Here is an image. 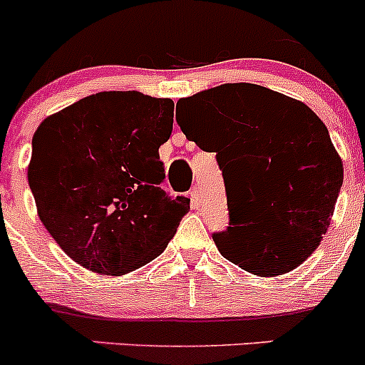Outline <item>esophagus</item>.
Listing matches in <instances>:
<instances>
[{
	"mask_svg": "<svg viewBox=\"0 0 365 365\" xmlns=\"http://www.w3.org/2000/svg\"><path fill=\"white\" fill-rule=\"evenodd\" d=\"M190 201H192V206L194 208H197V206H200V203H201V190H200V187H192V189H190Z\"/></svg>",
	"mask_w": 365,
	"mask_h": 365,
	"instance_id": "1",
	"label": "esophagus"
}]
</instances>
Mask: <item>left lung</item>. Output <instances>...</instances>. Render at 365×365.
Instances as JSON below:
<instances>
[{"mask_svg": "<svg viewBox=\"0 0 365 365\" xmlns=\"http://www.w3.org/2000/svg\"><path fill=\"white\" fill-rule=\"evenodd\" d=\"M178 106L189 109L185 120L176 118L183 134L203 150L206 130L215 134L233 171L230 226L212 235L219 252L263 277L302 264L329 230L342 185L325 123L302 102L249 83L222 84ZM217 162L220 168V153Z\"/></svg>", "mask_w": 365, "mask_h": 365, "instance_id": "obj_1", "label": "left lung"}]
</instances>
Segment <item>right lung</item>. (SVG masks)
<instances>
[{
  "label": "right lung",
  "mask_w": 365,
  "mask_h": 365,
  "mask_svg": "<svg viewBox=\"0 0 365 365\" xmlns=\"http://www.w3.org/2000/svg\"><path fill=\"white\" fill-rule=\"evenodd\" d=\"M173 111L171 98L102 91L36 128L29 189L46 230L81 267L123 275L150 263L189 212V197L160 189Z\"/></svg>",
  "instance_id": "obj_1"
}]
</instances>
